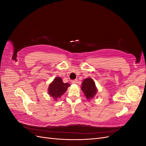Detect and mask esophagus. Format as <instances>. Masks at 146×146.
<instances>
[{"label":"esophagus","mask_w":146,"mask_h":146,"mask_svg":"<svg viewBox=\"0 0 146 146\" xmlns=\"http://www.w3.org/2000/svg\"><path fill=\"white\" fill-rule=\"evenodd\" d=\"M77 80H71V83H72V84H76V83H77Z\"/></svg>","instance_id":"34e87169"}]
</instances>
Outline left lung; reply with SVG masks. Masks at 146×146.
Returning a JSON list of instances; mask_svg holds the SVG:
<instances>
[{"instance_id": "left-lung-1", "label": "left lung", "mask_w": 146, "mask_h": 146, "mask_svg": "<svg viewBox=\"0 0 146 146\" xmlns=\"http://www.w3.org/2000/svg\"><path fill=\"white\" fill-rule=\"evenodd\" d=\"M82 91L86 96L87 100L91 99L96 96L98 90L96 84L91 78H87L84 80L82 83Z\"/></svg>"}]
</instances>
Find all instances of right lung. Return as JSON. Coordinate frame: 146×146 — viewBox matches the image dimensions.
Returning <instances> with one entry per match:
<instances>
[{
  "label": "right lung",
  "mask_w": 146,
  "mask_h": 146,
  "mask_svg": "<svg viewBox=\"0 0 146 146\" xmlns=\"http://www.w3.org/2000/svg\"><path fill=\"white\" fill-rule=\"evenodd\" d=\"M70 84L63 83L62 79L60 77H57L50 84L48 88V93L52 98L56 100L58 98H60L64 92L67 91L68 88Z\"/></svg>",
  "instance_id": "1"
}]
</instances>
